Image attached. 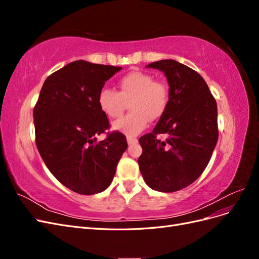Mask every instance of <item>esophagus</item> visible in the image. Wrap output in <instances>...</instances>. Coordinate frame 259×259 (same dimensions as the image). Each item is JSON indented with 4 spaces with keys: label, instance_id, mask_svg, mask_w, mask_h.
Listing matches in <instances>:
<instances>
[{
    "label": "esophagus",
    "instance_id": "1",
    "mask_svg": "<svg viewBox=\"0 0 259 259\" xmlns=\"http://www.w3.org/2000/svg\"><path fill=\"white\" fill-rule=\"evenodd\" d=\"M138 142L137 138H134V137H127V144L128 145H134Z\"/></svg>",
    "mask_w": 259,
    "mask_h": 259
}]
</instances>
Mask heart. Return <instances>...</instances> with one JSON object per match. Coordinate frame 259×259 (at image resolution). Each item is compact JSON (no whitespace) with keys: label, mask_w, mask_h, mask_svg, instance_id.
I'll list each match as a JSON object with an SVG mask.
<instances>
[{"label":"heart","mask_w":259,"mask_h":259,"mask_svg":"<svg viewBox=\"0 0 259 259\" xmlns=\"http://www.w3.org/2000/svg\"><path fill=\"white\" fill-rule=\"evenodd\" d=\"M130 103L131 111L112 124L113 130L128 137L142 133L149 121L165 113L169 103V88L163 81L143 71H132L117 81V92L103 88L97 95L100 111L109 119L120 117Z\"/></svg>","instance_id":"obj_1"}]
</instances>
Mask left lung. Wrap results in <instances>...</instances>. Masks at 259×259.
Masks as SVG:
<instances>
[{"mask_svg": "<svg viewBox=\"0 0 259 259\" xmlns=\"http://www.w3.org/2000/svg\"><path fill=\"white\" fill-rule=\"evenodd\" d=\"M169 85V103L152 133L139 138L138 164L146 184L160 192L182 190L204 171L218 139L217 104L204 79L173 59L154 61ZM166 134L168 139L156 138Z\"/></svg>", "mask_w": 259, "mask_h": 259, "instance_id": "8db88e82", "label": "left lung"}]
</instances>
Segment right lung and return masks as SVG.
Returning <instances> with one entry per match:
<instances>
[{
	"instance_id": "obj_1",
	"label": "right lung",
	"mask_w": 259,
	"mask_h": 259,
	"mask_svg": "<svg viewBox=\"0 0 259 259\" xmlns=\"http://www.w3.org/2000/svg\"><path fill=\"white\" fill-rule=\"evenodd\" d=\"M121 67L76 60L45 80L33 109L35 144L51 173L80 194H95L110 186L127 142L122 133H107V115L97 95Z\"/></svg>"
}]
</instances>
